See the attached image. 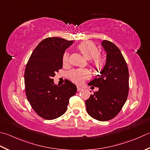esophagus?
<instances>
[{"instance_id":"obj_1","label":"esophagus","mask_w":150,"mask_h":150,"mask_svg":"<svg viewBox=\"0 0 150 150\" xmlns=\"http://www.w3.org/2000/svg\"><path fill=\"white\" fill-rule=\"evenodd\" d=\"M83 90V88H82L81 87H79V86H77V92H80L81 90Z\"/></svg>"}]
</instances>
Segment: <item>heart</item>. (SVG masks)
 <instances>
[{
  "instance_id": "b5f03b06",
  "label": "heart",
  "mask_w": 150,
  "mask_h": 150,
  "mask_svg": "<svg viewBox=\"0 0 150 150\" xmlns=\"http://www.w3.org/2000/svg\"><path fill=\"white\" fill-rule=\"evenodd\" d=\"M78 49L84 57L87 60H92V64L94 68L101 69L105 64L104 57H99V49L94 44L91 43H82L78 46ZM69 61L68 54L65 53L63 57L64 64H67ZM90 77V72L86 69H75L71 71L69 74V77L73 83L81 84L83 83L85 79Z\"/></svg>"
}]
</instances>
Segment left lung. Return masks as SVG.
I'll use <instances>...</instances> for the list:
<instances>
[{
  "mask_svg": "<svg viewBox=\"0 0 150 150\" xmlns=\"http://www.w3.org/2000/svg\"><path fill=\"white\" fill-rule=\"evenodd\" d=\"M101 46L106 52V62L98 78L90 86L98 87V92L85 101L89 115L99 121H108L121 110L129 92V71L120 50L112 42L103 40Z\"/></svg>",
  "mask_w": 150,
  "mask_h": 150,
  "instance_id": "1",
  "label": "left lung"
}]
</instances>
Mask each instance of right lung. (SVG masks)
<instances>
[{
    "label": "right lung",
    "instance_id": "1",
    "mask_svg": "<svg viewBox=\"0 0 150 150\" xmlns=\"http://www.w3.org/2000/svg\"><path fill=\"white\" fill-rule=\"evenodd\" d=\"M73 41L60 38L42 40L30 56L25 71L26 96L32 108L45 120H53L66 112L69 98L77 92V86L67 81L57 85L52 77L62 68L63 56Z\"/></svg>",
    "mask_w": 150,
    "mask_h": 150
}]
</instances>
